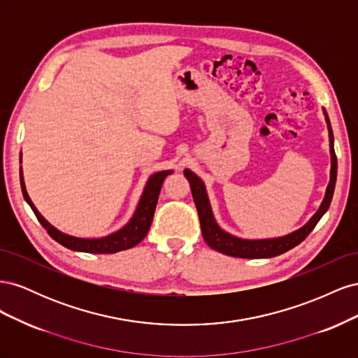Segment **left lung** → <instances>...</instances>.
<instances>
[{
	"instance_id": "8db88e82",
	"label": "left lung",
	"mask_w": 358,
	"mask_h": 358,
	"mask_svg": "<svg viewBox=\"0 0 358 358\" xmlns=\"http://www.w3.org/2000/svg\"><path fill=\"white\" fill-rule=\"evenodd\" d=\"M322 113H324V117H326V124L329 129L330 158H331L330 180L326 189V196H324L318 210L312 215V218L305 225L300 227V229L294 230L292 233L279 236V237H268V239H243V237L234 236L229 231H225L215 220L212 204L208 196V189H206L203 179L199 178L196 173L191 171L189 169L183 170V175H185V178L188 179L191 185L192 199H194V203H196V208L199 212L203 239L212 249H215V251L218 252H222L225 255L237 257V258H272L289 251L291 248L297 246L299 243H301L306 239L308 234L313 230V227L318 224V221L322 218V215L329 209L333 199V192H334L336 175H338V159H336V155H334V138H333L330 119L326 109H322Z\"/></svg>"
}]
</instances>
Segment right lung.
<instances>
[{
  "label": "right lung",
  "instance_id": "obj_1",
  "mask_svg": "<svg viewBox=\"0 0 358 358\" xmlns=\"http://www.w3.org/2000/svg\"><path fill=\"white\" fill-rule=\"evenodd\" d=\"M20 164H22V152H20ZM19 173H20V188H22L25 201L29 204V208L36 213L37 220L48 230L49 236L53 241H57L62 246H66L71 249V251H78V252L115 254V252L125 251V249L133 248L145 239V236L148 234L150 224H152V220H154V213H155L162 182H164V179L169 175H171L173 170H161V171L152 173V175H150L146 180L142 196H140L138 203L136 206V210L131 218H129V221L119 230L101 237L73 236L69 233H64L59 229H57L55 225H52L45 216L38 212V209L36 208L34 203H32V200L28 196L22 166H20Z\"/></svg>",
  "mask_w": 358,
  "mask_h": 358
}]
</instances>
